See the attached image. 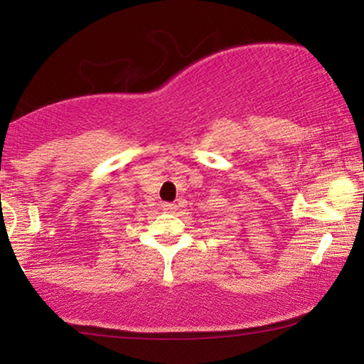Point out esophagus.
<instances>
[{
    "label": "esophagus",
    "mask_w": 364,
    "mask_h": 364,
    "mask_svg": "<svg viewBox=\"0 0 364 364\" xmlns=\"http://www.w3.org/2000/svg\"><path fill=\"white\" fill-rule=\"evenodd\" d=\"M162 208L166 212H173L177 208V205H176V203H172V202H166V203H162Z\"/></svg>",
    "instance_id": "esophagus-1"
}]
</instances>
